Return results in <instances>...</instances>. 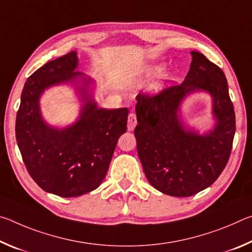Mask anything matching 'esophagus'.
I'll return each mask as SVG.
<instances>
[{"instance_id": "obj_1", "label": "esophagus", "mask_w": 252, "mask_h": 252, "mask_svg": "<svg viewBox=\"0 0 252 252\" xmlns=\"http://www.w3.org/2000/svg\"><path fill=\"white\" fill-rule=\"evenodd\" d=\"M136 126V116L134 112H130L129 117H127V130L133 131Z\"/></svg>"}]
</instances>
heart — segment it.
<instances>
[{"mask_svg": "<svg viewBox=\"0 0 252 252\" xmlns=\"http://www.w3.org/2000/svg\"><path fill=\"white\" fill-rule=\"evenodd\" d=\"M158 71H159V66L151 65V66H148L147 67L146 73H147V75H153V74H156Z\"/></svg>", "mask_w": 252, "mask_h": 252, "instance_id": "obj_1", "label": "heart"}]
</instances>
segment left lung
I'll list each match as a JSON object with an SVG mask.
<instances>
[{"label": "left lung", "instance_id": "1", "mask_svg": "<svg viewBox=\"0 0 252 252\" xmlns=\"http://www.w3.org/2000/svg\"><path fill=\"white\" fill-rule=\"evenodd\" d=\"M190 70L181 84L157 94L136 96V150L148 181L160 192L190 197L211 186L228 163L236 116L228 82L218 65L192 51ZM203 90L214 99L216 127L203 136L185 130L177 110L190 92Z\"/></svg>", "mask_w": 252, "mask_h": 252}]
</instances>
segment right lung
Instances as JSON below:
<instances>
[{"label": "right lung", "mask_w": 252, "mask_h": 252, "mask_svg": "<svg viewBox=\"0 0 252 252\" xmlns=\"http://www.w3.org/2000/svg\"><path fill=\"white\" fill-rule=\"evenodd\" d=\"M76 65L72 51L34 72L24 84L15 121L16 142L29 174L41 189L63 198L79 197L101 185L129 114L127 108L99 109L82 87L85 104L78 122L62 130L46 125L40 113L41 93L83 76L74 72ZM89 82L85 78L84 84Z\"/></svg>", "instance_id": "1"}]
</instances>
